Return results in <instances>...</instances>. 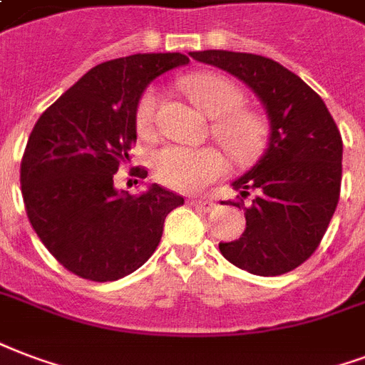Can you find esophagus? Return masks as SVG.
Segmentation results:
<instances>
[{"label": "esophagus", "mask_w": 365, "mask_h": 365, "mask_svg": "<svg viewBox=\"0 0 365 365\" xmlns=\"http://www.w3.org/2000/svg\"><path fill=\"white\" fill-rule=\"evenodd\" d=\"M190 205L198 207L200 212H210V210L215 207V202L212 198H192L190 200Z\"/></svg>", "instance_id": "esophagus-1"}]
</instances>
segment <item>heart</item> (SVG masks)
<instances>
[{
	"instance_id": "1",
	"label": "heart",
	"mask_w": 365,
	"mask_h": 365,
	"mask_svg": "<svg viewBox=\"0 0 365 365\" xmlns=\"http://www.w3.org/2000/svg\"><path fill=\"white\" fill-rule=\"evenodd\" d=\"M186 94L204 113L215 119L213 134L232 160L250 165L264 155L269 144V123L256 109L242 108L245 94L227 76L200 71L182 81ZM160 92L146 88L134 108V127L140 136L155 134ZM155 177L169 188L192 192L225 173V158L215 148L165 146L153 153Z\"/></svg>"
}]
</instances>
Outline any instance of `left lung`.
Listing matches in <instances>:
<instances>
[{"label": "left lung", "mask_w": 365, "mask_h": 365, "mask_svg": "<svg viewBox=\"0 0 365 365\" xmlns=\"http://www.w3.org/2000/svg\"><path fill=\"white\" fill-rule=\"evenodd\" d=\"M252 88L271 120L269 148L252 171L232 182L246 229L219 250L232 265L262 277L289 273L322 242L339 204L342 138L319 96L281 63L223 49L192 51Z\"/></svg>", "instance_id": "1"}]
</instances>
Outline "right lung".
Wrapping results in <instances>:
<instances>
[{
  "label": "right lung",
  "mask_w": 365,
  "mask_h": 365,
  "mask_svg": "<svg viewBox=\"0 0 365 365\" xmlns=\"http://www.w3.org/2000/svg\"><path fill=\"white\" fill-rule=\"evenodd\" d=\"M182 53H136L90 68L32 128L21 190L32 229L71 273L108 283L148 262L167 213L185 198L160 185L130 196L117 192L115 173L136 144L134 108L148 84L186 65ZM133 175L146 179L144 167Z\"/></svg>",
  "instance_id": "1"
}]
</instances>
